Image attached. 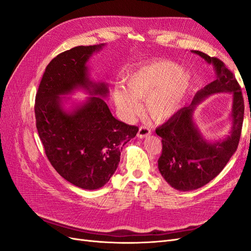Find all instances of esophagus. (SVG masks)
Here are the masks:
<instances>
[{"label":"esophagus","mask_w":251,"mask_h":251,"mask_svg":"<svg viewBox=\"0 0 251 251\" xmlns=\"http://www.w3.org/2000/svg\"><path fill=\"white\" fill-rule=\"evenodd\" d=\"M150 134H151L150 127L142 126L139 127V131H138L137 136H138L139 138H146V137H148V136H150Z\"/></svg>","instance_id":"34e87169"}]
</instances>
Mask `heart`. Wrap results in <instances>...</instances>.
<instances>
[{"label": "heart", "instance_id": "obj_1", "mask_svg": "<svg viewBox=\"0 0 251 251\" xmlns=\"http://www.w3.org/2000/svg\"><path fill=\"white\" fill-rule=\"evenodd\" d=\"M192 82L191 72L170 60H155L128 75L127 90L116 88L114 100L126 119L138 115L141 111L138 100H146L149 115L154 120L163 121L179 110Z\"/></svg>", "mask_w": 251, "mask_h": 251}]
</instances>
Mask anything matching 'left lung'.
Returning <instances> with one entry per match:
<instances>
[{
	"mask_svg": "<svg viewBox=\"0 0 251 251\" xmlns=\"http://www.w3.org/2000/svg\"><path fill=\"white\" fill-rule=\"evenodd\" d=\"M193 52L214 65L217 78L196 94L191 105L182 108L156 128L157 135L162 138L159 172L172 187L181 192L200 188L222 172L237 151L244 118V98L232 72L219 58L201 51ZM216 93H233V127L226 140L209 143L193 123L192 115L197 105Z\"/></svg>",
	"mask_w": 251,
	"mask_h": 251,
	"instance_id": "8db88e82",
	"label": "left lung"
}]
</instances>
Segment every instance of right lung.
Listing matches in <instances>:
<instances>
[{"instance_id":"add662e5","label":"right lung","mask_w":251,"mask_h":251,"mask_svg":"<svg viewBox=\"0 0 251 251\" xmlns=\"http://www.w3.org/2000/svg\"><path fill=\"white\" fill-rule=\"evenodd\" d=\"M103 46L74 47L53 58L43 74L34 104L36 128L48 160L68 182L90 191L110 180L123 147L138 132V126L112 115L102 98L109 93L107 83L89 77L88 59ZM78 87L93 96L68 112L59 96Z\"/></svg>"}]
</instances>
